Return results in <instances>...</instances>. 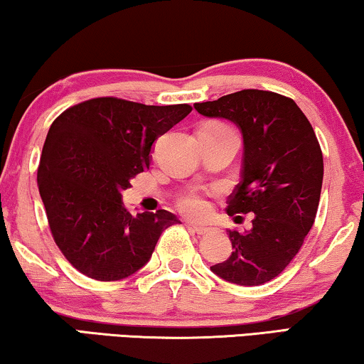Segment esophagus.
Masks as SVG:
<instances>
[{
    "label": "esophagus",
    "mask_w": 364,
    "mask_h": 364,
    "mask_svg": "<svg viewBox=\"0 0 364 364\" xmlns=\"http://www.w3.org/2000/svg\"><path fill=\"white\" fill-rule=\"evenodd\" d=\"M189 228H191L193 231L196 232V234H206V232L209 231V228H206V226H199V224H189Z\"/></svg>",
    "instance_id": "1"
}]
</instances>
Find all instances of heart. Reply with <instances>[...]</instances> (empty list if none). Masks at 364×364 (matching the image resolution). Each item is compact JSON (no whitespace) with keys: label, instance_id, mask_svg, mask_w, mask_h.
Returning a JSON list of instances; mask_svg holds the SVG:
<instances>
[{"label":"heart","instance_id":"heart-1","mask_svg":"<svg viewBox=\"0 0 364 364\" xmlns=\"http://www.w3.org/2000/svg\"><path fill=\"white\" fill-rule=\"evenodd\" d=\"M209 127H221V125H209ZM178 206H180L181 211L188 216L193 218H201L208 213L209 204L206 201V196L198 189H191V191L184 193L178 199Z\"/></svg>","mask_w":364,"mask_h":364}]
</instances>
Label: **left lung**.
Masks as SVG:
<instances>
[{
    "mask_svg": "<svg viewBox=\"0 0 364 364\" xmlns=\"http://www.w3.org/2000/svg\"><path fill=\"white\" fill-rule=\"evenodd\" d=\"M194 109L240 130L242 171L226 211L254 214L249 231L229 229L231 257L211 270L235 285H262L290 264L315 223L323 181L318 140L299 105L275 92L240 90Z\"/></svg>",
    "mask_w": 364,
    "mask_h": 364,
    "instance_id": "obj_1",
    "label": "left lung"
}]
</instances>
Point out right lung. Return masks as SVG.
Here are the masks:
<instances>
[{
	"instance_id": "obj_1",
	"label": "right lung",
	"mask_w": 364,
	"mask_h": 364,
	"mask_svg": "<svg viewBox=\"0 0 364 364\" xmlns=\"http://www.w3.org/2000/svg\"><path fill=\"white\" fill-rule=\"evenodd\" d=\"M191 112L100 97L63 112L46 136L38 186L53 237L87 277H130L150 260L170 211L132 214L122 191L150 168L153 143Z\"/></svg>"
}]
</instances>
